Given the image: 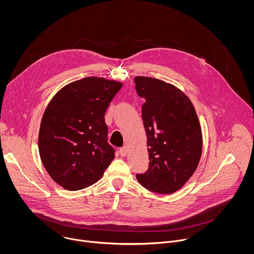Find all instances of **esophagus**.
Wrapping results in <instances>:
<instances>
[{
	"label": "esophagus",
	"instance_id": "obj_1",
	"mask_svg": "<svg viewBox=\"0 0 254 254\" xmlns=\"http://www.w3.org/2000/svg\"><path fill=\"white\" fill-rule=\"evenodd\" d=\"M119 151H120L121 156H126L128 154V147L127 146H123V147L120 148Z\"/></svg>",
	"mask_w": 254,
	"mask_h": 254
}]
</instances>
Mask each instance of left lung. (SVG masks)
I'll use <instances>...</instances> for the list:
<instances>
[{"instance_id":"left-lung-1","label":"left lung","mask_w":254,"mask_h":254,"mask_svg":"<svg viewBox=\"0 0 254 254\" xmlns=\"http://www.w3.org/2000/svg\"><path fill=\"white\" fill-rule=\"evenodd\" d=\"M142 107L148 169L137 174L145 189L167 194L180 190L196 170L201 151L200 124L190 100L180 89L156 78L137 76Z\"/></svg>"}]
</instances>
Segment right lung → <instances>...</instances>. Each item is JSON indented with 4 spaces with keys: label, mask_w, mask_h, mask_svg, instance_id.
<instances>
[{
    "label": "right lung",
    "mask_w": 254,
    "mask_h": 254,
    "mask_svg": "<svg viewBox=\"0 0 254 254\" xmlns=\"http://www.w3.org/2000/svg\"><path fill=\"white\" fill-rule=\"evenodd\" d=\"M122 83L86 77L61 89L42 117L39 152L51 178L68 190L99 181L114 158L105 113Z\"/></svg>",
    "instance_id": "1"
}]
</instances>
